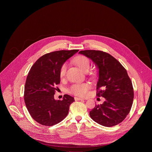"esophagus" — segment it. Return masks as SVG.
<instances>
[{"label": "esophagus", "instance_id": "34e87169", "mask_svg": "<svg viewBox=\"0 0 152 152\" xmlns=\"http://www.w3.org/2000/svg\"><path fill=\"white\" fill-rule=\"evenodd\" d=\"M75 100L76 101V100H84L83 99H82V98H79V97H75Z\"/></svg>", "mask_w": 152, "mask_h": 152}]
</instances>
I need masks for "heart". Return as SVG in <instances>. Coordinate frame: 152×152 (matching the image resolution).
<instances>
[{
  "label": "heart",
  "mask_w": 152,
  "mask_h": 152,
  "mask_svg": "<svg viewBox=\"0 0 152 152\" xmlns=\"http://www.w3.org/2000/svg\"><path fill=\"white\" fill-rule=\"evenodd\" d=\"M75 62L77 66L83 71L88 70L90 69V63L89 59L84 56H78L75 58ZM67 65L66 63L63 64L59 70V75L61 77L66 75ZM90 88V85L88 83H76L73 84L70 88V93L77 96L83 97L87 94L88 90Z\"/></svg>",
  "instance_id": "obj_1"
}]
</instances>
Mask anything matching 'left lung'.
<instances>
[{
  "label": "left lung",
  "mask_w": 152,
  "mask_h": 152,
  "mask_svg": "<svg viewBox=\"0 0 152 152\" xmlns=\"http://www.w3.org/2000/svg\"><path fill=\"white\" fill-rule=\"evenodd\" d=\"M79 53L92 59L99 68L96 95L106 100L103 104H96L90 112L91 118L106 127L118 124L131 111L134 97L132 83L126 70L106 52L86 50Z\"/></svg>",
  "instance_id": "8db88e82"
}]
</instances>
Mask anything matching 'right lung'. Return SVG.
Instances as JSON below:
<instances>
[{
  "instance_id": "right-lung-1",
  "label": "right lung",
  "mask_w": 152,
  "mask_h": 152,
  "mask_svg": "<svg viewBox=\"0 0 152 152\" xmlns=\"http://www.w3.org/2000/svg\"><path fill=\"white\" fill-rule=\"evenodd\" d=\"M79 50H58L41 56L34 64L26 78L24 99L32 118L41 125L52 126L59 123L69 113L73 97L65 94L55 100L54 94L60 83L62 65Z\"/></svg>"
}]
</instances>
